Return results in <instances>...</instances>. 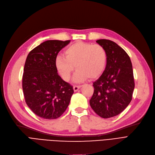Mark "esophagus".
Wrapping results in <instances>:
<instances>
[{
  "label": "esophagus",
  "mask_w": 155,
  "mask_h": 155,
  "mask_svg": "<svg viewBox=\"0 0 155 155\" xmlns=\"http://www.w3.org/2000/svg\"><path fill=\"white\" fill-rule=\"evenodd\" d=\"M81 87V85H78V86H76V85H75V86H74V87H73V89H74V91H77Z\"/></svg>",
  "instance_id": "1"
}]
</instances>
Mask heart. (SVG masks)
I'll use <instances>...</instances> for the list:
<instances>
[{
  "label": "heart",
  "mask_w": 155,
  "mask_h": 155,
  "mask_svg": "<svg viewBox=\"0 0 155 155\" xmlns=\"http://www.w3.org/2000/svg\"><path fill=\"white\" fill-rule=\"evenodd\" d=\"M65 57L58 56L56 67L65 81H68L75 67L76 82H82L88 78L94 79L104 72L107 62V53L102 46L84 42L71 45L64 51Z\"/></svg>",
  "instance_id": "1"
}]
</instances>
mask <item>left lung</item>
I'll list each match as a JSON object with an SVG mask.
<instances>
[{"label":"left lung","instance_id":"1","mask_svg":"<svg viewBox=\"0 0 155 155\" xmlns=\"http://www.w3.org/2000/svg\"><path fill=\"white\" fill-rule=\"evenodd\" d=\"M107 53V62L101 76L94 83L90 104L99 116L109 118L118 115L128 106L135 87L132 64L126 51L107 39L96 41Z\"/></svg>","mask_w":155,"mask_h":155}]
</instances>
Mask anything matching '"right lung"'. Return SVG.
<instances>
[{
	"mask_svg": "<svg viewBox=\"0 0 155 155\" xmlns=\"http://www.w3.org/2000/svg\"><path fill=\"white\" fill-rule=\"evenodd\" d=\"M69 42L46 41L27 57L22 78L25 100L32 112L42 118H58L70 103L73 88L58 75L55 63L59 51Z\"/></svg>",
	"mask_w": 155,
	"mask_h": 155,
	"instance_id": "obj_1",
	"label": "right lung"
}]
</instances>
